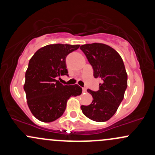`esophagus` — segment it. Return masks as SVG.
I'll list each match as a JSON object with an SVG mask.
<instances>
[{
	"instance_id": "1",
	"label": "esophagus",
	"mask_w": 155,
	"mask_h": 155,
	"mask_svg": "<svg viewBox=\"0 0 155 155\" xmlns=\"http://www.w3.org/2000/svg\"><path fill=\"white\" fill-rule=\"evenodd\" d=\"M82 91L83 92H86V91H87V89H86L85 87H82Z\"/></svg>"
}]
</instances>
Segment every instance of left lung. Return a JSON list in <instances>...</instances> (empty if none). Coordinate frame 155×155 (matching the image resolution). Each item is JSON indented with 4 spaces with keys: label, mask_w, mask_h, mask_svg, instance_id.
Here are the masks:
<instances>
[{
    "label": "left lung",
    "mask_w": 155,
    "mask_h": 155,
    "mask_svg": "<svg viewBox=\"0 0 155 155\" xmlns=\"http://www.w3.org/2000/svg\"><path fill=\"white\" fill-rule=\"evenodd\" d=\"M80 49L92 65L94 77L102 81L98 91L87 89L93 101L89 105H82L81 109L87 118L105 122L114 115L124 98L128 85L124 63L116 50L105 44H87Z\"/></svg>",
    "instance_id": "1"
}]
</instances>
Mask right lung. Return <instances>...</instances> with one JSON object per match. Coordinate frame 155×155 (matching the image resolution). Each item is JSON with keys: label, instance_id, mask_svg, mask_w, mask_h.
I'll return each mask as SVG.
<instances>
[{"label": "right lung", "instance_id": "right-lung-1", "mask_svg": "<svg viewBox=\"0 0 155 155\" xmlns=\"http://www.w3.org/2000/svg\"><path fill=\"white\" fill-rule=\"evenodd\" d=\"M79 48V45H49L37 50L30 58L24 89L30 111L40 121H55L64 114L70 97L82 94L78 84L63 85L56 79L68 75L65 58Z\"/></svg>", "mask_w": 155, "mask_h": 155}]
</instances>
